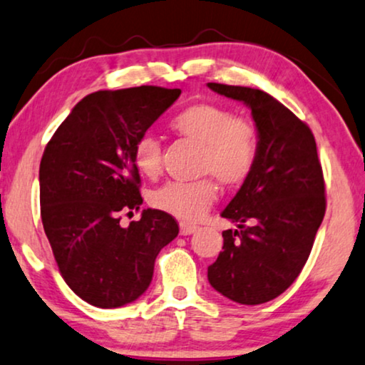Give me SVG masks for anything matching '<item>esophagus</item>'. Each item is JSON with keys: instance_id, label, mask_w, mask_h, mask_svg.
<instances>
[{"instance_id": "34e87169", "label": "esophagus", "mask_w": 365, "mask_h": 365, "mask_svg": "<svg viewBox=\"0 0 365 365\" xmlns=\"http://www.w3.org/2000/svg\"><path fill=\"white\" fill-rule=\"evenodd\" d=\"M197 229H199L197 226H194V224H189V222L179 224V231H181V236H189V234L196 232Z\"/></svg>"}]
</instances>
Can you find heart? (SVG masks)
I'll return each mask as SVG.
<instances>
[{
	"label": "heart",
	"mask_w": 365,
	"mask_h": 365,
	"mask_svg": "<svg viewBox=\"0 0 365 365\" xmlns=\"http://www.w3.org/2000/svg\"><path fill=\"white\" fill-rule=\"evenodd\" d=\"M171 128L184 138L202 144L201 171L214 174L227 186L242 182L259 156V131L251 119L236 116L216 103H196L182 109ZM133 163L143 176L156 178L163 166V144L156 134L144 131L133 146ZM217 199L211 178L199 181H169L151 194V206L182 221H197Z\"/></svg>",
	"instance_id": "1"
}]
</instances>
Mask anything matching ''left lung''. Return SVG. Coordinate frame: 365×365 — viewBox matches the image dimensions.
Segmentation results:
<instances>
[{"mask_svg":"<svg viewBox=\"0 0 365 365\" xmlns=\"http://www.w3.org/2000/svg\"><path fill=\"white\" fill-rule=\"evenodd\" d=\"M207 86L251 108L259 131L256 166L221 214L239 229L222 232V251L207 279L224 297L256 306L281 296L311 254L326 214L322 168L311 129L271 94Z\"/></svg>","mask_w":365,"mask_h":365,"instance_id":"left-lung-1","label":"left lung"}]
</instances>
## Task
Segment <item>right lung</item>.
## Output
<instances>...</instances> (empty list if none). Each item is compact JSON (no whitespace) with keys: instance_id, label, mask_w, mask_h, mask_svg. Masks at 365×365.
<instances>
[{"instance_id":"1","label":"right lung","mask_w":365,"mask_h":365,"mask_svg":"<svg viewBox=\"0 0 365 365\" xmlns=\"http://www.w3.org/2000/svg\"><path fill=\"white\" fill-rule=\"evenodd\" d=\"M181 89L139 86L83 98L56 129L39 164L41 221L59 272L91 306L121 307L149 287L159 251L178 236L171 214L144 209L133 163L138 136Z\"/></svg>"}]
</instances>
